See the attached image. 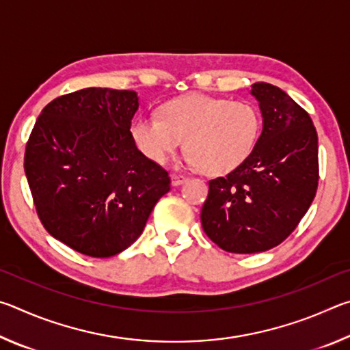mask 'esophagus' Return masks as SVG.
<instances>
[{
	"label": "esophagus",
	"mask_w": 350,
	"mask_h": 350,
	"mask_svg": "<svg viewBox=\"0 0 350 350\" xmlns=\"http://www.w3.org/2000/svg\"><path fill=\"white\" fill-rule=\"evenodd\" d=\"M183 182H187V176H183V174H171V183H173L174 187L182 185Z\"/></svg>",
	"instance_id": "1"
}]
</instances>
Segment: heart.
Returning a JSON list of instances; mask_svg holds the SVG:
<instances>
[{
    "label": "heart",
    "instance_id": "b5f03b06",
    "mask_svg": "<svg viewBox=\"0 0 350 350\" xmlns=\"http://www.w3.org/2000/svg\"><path fill=\"white\" fill-rule=\"evenodd\" d=\"M259 129V112L250 102L194 92L165 103L161 117H135L131 139L148 161L159 165L167 163L185 139L183 161L208 176H222L247 161Z\"/></svg>",
    "mask_w": 350,
    "mask_h": 350
}]
</instances>
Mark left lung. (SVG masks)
Segmentation results:
<instances>
[{"mask_svg":"<svg viewBox=\"0 0 350 350\" xmlns=\"http://www.w3.org/2000/svg\"><path fill=\"white\" fill-rule=\"evenodd\" d=\"M262 133L247 161L208 182L206 236L230 253L270 250L309 210L318 188V135L310 116L270 83H254Z\"/></svg>","mask_w":350,"mask_h":350,"instance_id":"8db88e82","label":"left lung"}]
</instances>
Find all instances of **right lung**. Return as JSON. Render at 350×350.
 Returning a JSON list of instances; mask_svg holds the SVG:
<instances>
[{"instance_id":"obj_1","label":"right lung","mask_w":350,"mask_h":350,"mask_svg":"<svg viewBox=\"0 0 350 350\" xmlns=\"http://www.w3.org/2000/svg\"><path fill=\"white\" fill-rule=\"evenodd\" d=\"M134 91L86 88L46 106L26 145L25 171L47 233L92 258L135 242L170 176L135 148Z\"/></svg>"}]
</instances>
